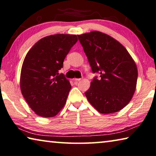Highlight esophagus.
<instances>
[{
    "instance_id": "1",
    "label": "esophagus",
    "mask_w": 156,
    "mask_h": 156,
    "mask_svg": "<svg viewBox=\"0 0 156 156\" xmlns=\"http://www.w3.org/2000/svg\"><path fill=\"white\" fill-rule=\"evenodd\" d=\"M81 80V79L80 78H78V79H76V78H75V79H73V81H74V82H77V81H80Z\"/></svg>"
}]
</instances>
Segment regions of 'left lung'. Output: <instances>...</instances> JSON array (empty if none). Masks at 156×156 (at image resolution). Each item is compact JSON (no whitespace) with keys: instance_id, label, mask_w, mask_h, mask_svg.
<instances>
[{"instance_id":"obj_1","label":"left lung","mask_w":156,"mask_h":156,"mask_svg":"<svg viewBox=\"0 0 156 156\" xmlns=\"http://www.w3.org/2000/svg\"><path fill=\"white\" fill-rule=\"evenodd\" d=\"M88 59L94 77L85 95L101 114L116 113L134 95L137 80L136 63L127 50L111 36L98 31L77 35Z\"/></svg>"}]
</instances>
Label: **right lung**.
<instances>
[{
	"mask_svg": "<svg viewBox=\"0 0 156 156\" xmlns=\"http://www.w3.org/2000/svg\"><path fill=\"white\" fill-rule=\"evenodd\" d=\"M77 40L75 34L48 36L36 43L25 56L20 72V90L39 116L54 117L66 104L71 85L58 72Z\"/></svg>",
	"mask_w": 156,
	"mask_h": 156,
	"instance_id": "right-lung-1",
	"label": "right lung"
}]
</instances>
